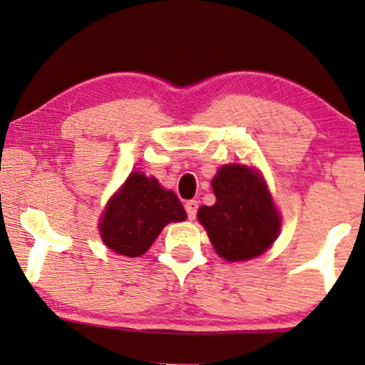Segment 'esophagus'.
<instances>
[{
	"mask_svg": "<svg viewBox=\"0 0 365 365\" xmlns=\"http://www.w3.org/2000/svg\"><path fill=\"white\" fill-rule=\"evenodd\" d=\"M197 209H199V202H197V200H187L185 211H187L188 220H194L195 215H197Z\"/></svg>",
	"mask_w": 365,
	"mask_h": 365,
	"instance_id": "1",
	"label": "esophagus"
}]
</instances>
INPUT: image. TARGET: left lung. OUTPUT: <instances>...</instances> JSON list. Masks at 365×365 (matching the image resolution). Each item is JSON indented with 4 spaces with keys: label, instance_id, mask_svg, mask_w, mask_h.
<instances>
[{
    "label": "left lung",
    "instance_id": "obj_1",
    "mask_svg": "<svg viewBox=\"0 0 365 365\" xmlns=\"http://www.w3.org/2000/svg\"><path fill=\"white\" fill-rule=\"evenodd\" d=\"M215 206H200L199 221L226 261L266 252L279 232V216L262 178L244 165H226L212 180Z\"/></svg>",
    "mask_w": 365,
    "mask_h": 365
}]
</instances>
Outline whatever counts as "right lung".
Returning a JSON list of instances; mask_svg holds the SVG:
<instances>
[{
    "instance_id": "obj_1",
    "label": "right lung",
    "mask_w": 365,
    "mask_h": 365,
    "mask_svg": "<svg viewBox=\"0 0 365 365\" xmlns=\"http://www.w3.org/2000/svg\"><path fill=\"white\" fill-rule=\"evenodd\" d=\"M185 217L175 192L161 188L156 178L132 173L106 206L99 232L113 252L137 257L148 252L166 225Z\"/></svg>"
}]
</instances>
